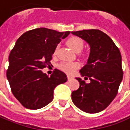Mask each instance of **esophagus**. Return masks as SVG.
Returning <instances> with one entry per match:
<instances>
[{
    "instance_id": "esophagus-1",
    "label": "esophagus",
    "mask_w": 130,
    "mask_h": 130,
    "mask_svg": "<svg viewBox=\"0 0 130 130\" xmlns=\"http://www.w3.org/2000/svg\"><path fill=\"white\" fill-rule=\"evenodd\" d=\"M72 78V76H68V80H70Z\"/></svg>"
}]
</instances>
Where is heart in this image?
I'll return each instance as SVG.
<instances>
[{
  "instance_id": "heart-1",
  "label": "heart",
  "mask_w": 130,
  "mask_h": 130,
  "mask_svg": "<svg viewBox=\"0 0 130 130\" xmlns=\"http://www.w3.org/2000/svg\"><path fill=\"white\" fill-rule=\"evenodd\" d=\"M68 45L70 47L74 52L79 53L80 52L84 47V42L78 36H72L70 37L67 41ZM58 50V47L55 49V51L54 52V54L56 55ZM80 67V64L77 62H62L58 65V68L61 71L64 72L68 74H72L74 73L76 70L78 69Z\"/></svg>"
}]
</instances>
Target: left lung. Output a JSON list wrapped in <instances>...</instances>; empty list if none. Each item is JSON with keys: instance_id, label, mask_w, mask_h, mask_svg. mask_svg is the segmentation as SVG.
<instances>
[{"instance_id": "8db88e82", "label": "left lung", "mask_w": 130, "mask_h": 130, "mask_svg": "<svg viewBox=\"0 0 130 130\" xmlns=\"http://www.w3.org/2000/svg\"><path fill=\"white\" fill-rule=\"evenodd\" d=\"M85 41L90 47L87 62L80 70L86 83L76 78L79 88L72 93L74 104L80 110L94 114L103 111L118 94L123 76L122 58L119 48L109 36L99 29H83L72 31Z\"/></svg>"}]
</instances>
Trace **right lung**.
<instances>
[{
    "label": "right lung",
    "mask_w": 130,
    "mask_h": 130,
    "mask_svg": "<svg viewBox=\"0 0 130 130\" xmlns=\"http://www.w3.org/2000/svg\"><path fill=\"white\" fill-rule=\"evenodd\" d=\"M70 33L41 27L26 31L16 41L9 56L7 78L14 96L26 108L46 106L52 101L55 87L68 80L57 69L50 76L42 70L50 65L58 44Z\"/></svg>",
    "instance_id": "add662e5"
}]
</instances>
